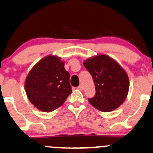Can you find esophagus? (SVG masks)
Returning a JSON list of instances; mask_svg holds the SVG:
<instances>
[{
	"label": "esophagus",
	"instance_id": "obj_1",
	"mask_svg": "<svg viewBox=\"0 0 153 153\" xmlns=\"http://www.w3.org/2000/svg\"><path fill=\"white\" fill-rule=\"evenodd\" d=\"M77 88H78L79 90L82 91L83 90V86H82V85H79V86L77 87Z\"/></svg>",
	"mask_w": 153,
	"mask_h": 153
}]
</instances>
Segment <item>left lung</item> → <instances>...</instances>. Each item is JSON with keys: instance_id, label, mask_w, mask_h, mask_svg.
<instances>
[{"instance_id": "obj_1", "label": "left lung", "mask_w": 153, "mask_h": 153, "mask_svg": "<svg viewBox=\"0 0 153 153\" xmlns=\"http://www.w3.org/2000/svg\"><path fill=\"white\" fill-rule=\"evenodd\" d=\"M84 65L94 79L96 95L88 98L94 108L111 112L122 104L127 96L129 81L122 67L106 55L86 59Z\"/></svg>"}]
</instances>
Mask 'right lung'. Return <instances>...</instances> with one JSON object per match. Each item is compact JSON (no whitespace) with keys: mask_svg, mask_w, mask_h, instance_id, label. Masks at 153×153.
I'll use <instances>...</instances> for the list:
<instances>
[{"mask_svg":"<svg viewBox=\"0 0 153 153\" xmlns=\"http://www.w3.org/2000/svg\"><path fill=\"white\" fill-rule=\"evenodd\" d=\"M59 57L41 59L27 75L25 87L29 100L36 108L50 112L61 106L72 93L69 74Z\"/></svg>","mask_w":153,"mask_h":153,"instance_id":"right-lung-1","label":"right lung"}]
</instances>
